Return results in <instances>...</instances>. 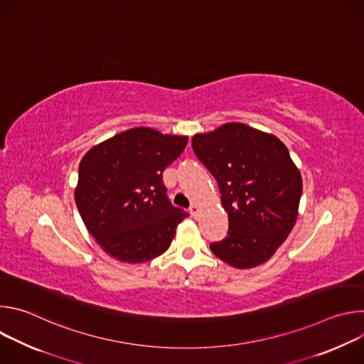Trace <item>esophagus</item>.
Listing matches in <instances>:
<instances>
[{
  "label": "esophagus",
  "instance_id": "1",
  "mask_svg": "<svg viewBox=\"0 0 364 364\" xmlns=\"http://www.w3.org/2000/svg\"><path fill=\"white\" fill-rule=\"evenodd\" d=\"M188 210H190V215H191L193 218H197V216H198V212H200V207H198L197 204H191Z\"/></svg>",
  "mask_w": 364,
  "mask_h": 364
}]
</instances>
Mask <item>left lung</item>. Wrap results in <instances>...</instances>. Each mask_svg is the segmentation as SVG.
<instances>
[{"label":"left lung","instance_id":"8db88e82","mask_svg":"<svg viewBox=\"0 0 364 364\" xmlns=\"http://www.w3.org/2000/svg\"><path fill=\"white\" fill-rule=\"evenodd\" d=\"M200 163L216 178L229 230L212 252L233 268L267 262L292 230L302 178L288 148L275 136L230 122L191 141Z\"/></svg>","mask_w":364,"mask_h":364}]
</instances>
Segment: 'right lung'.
Returning a JSON list of instances; mask_svg holds the SVG:
<instances>
[{
  "label": "right lung",
  "instance_id": "1",
  "mask_svg": "<svg viewBox=\"0 0 364 364\" xmlns=\"http://www.w3.org/2000/svg\"><path fill=\"white\" fill-rule=\"evenodd\" d=\"M187 139L141 127L97 144L82 159L77 210L99 246L118 261L141 264L160 256L188 216L171 204L163 181Z\"/></svg>",
  "mask_w": 364,
  "mask_h": 364
}]
</instances>
